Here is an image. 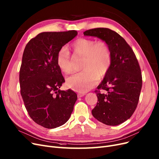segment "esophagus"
Wrapping results in <instances>:
<instances>
[{"label":"esophagus","mask_w":159,"mask_h":159,"mask_svg":"<svg viewBox=\"0 0 159 159\" xmlns=\"http://www.w3.org/2000/svg\"><path fill=\"white\" fill-rule=\"evenodd\" d=\"M84 95H86V93H78V97L81 98V97L84 96Z\"/></svg>","instance_id":"1"}]
</instances>
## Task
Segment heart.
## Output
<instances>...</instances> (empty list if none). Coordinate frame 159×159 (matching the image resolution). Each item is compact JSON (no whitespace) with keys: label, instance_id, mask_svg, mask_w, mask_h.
<instances>
[{"label":"heart","instance_id":"heart-1","mask_svg":"<svg viewBox=\"0 0 159 159\" xmlns=\"http://www.w3.org/2000/svg\"><path fill=\"white\" fill-rule=\"evenodd\" d=\"M73 56L83 57L80 72L67 78V84L79 92H86L94 86L107 74L112 64V55L108 44L104 40L90 38H79L70 45ZM57 66L64 73L73 70V60L69 52L65 47L57 54Z\"/></svg>","mask_w":159,"mask_h":159}]
</instances>
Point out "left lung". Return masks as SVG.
Wrapping results in <instances>:
<instances>
[{"label": "left lung", "instance_id": "obj_1", "mask_svg": "<svg viewBox=\"0 0 159 159\" xmlns=\"http://www.w3.org/2000/svg\"><path fill=\"white\" fill-rule=\"evenodd\" d=\"M84 34L106 42L112 55L109 72L95 91L98 102L92 115L106 125H119L130 118L139 102L142 76L138 61L126 40L110 29H92Z\"/></svg>", "mask_w": 159, "mask_h": 159}]
</instances>
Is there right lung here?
<instances>
[{
  "label": "right lung",
  "instance_id": "obj_1",
  "mask_svg": "<svg viewBox=\"0 0 159 159\" xmlns=\"http://www.w3.org/2000/svg\"><path fill=\"white\" fill-rule=\"evenodd\" d=\"M77 34L75 30L41 33L29 41L23 52L21 95L29 115L46 128L64 125L77 99L73 90H60L65 79L56 63L59 50Z\"/></svg>",
  "mask_w": 159,
  "mask_h": 159
}]
</instances>
